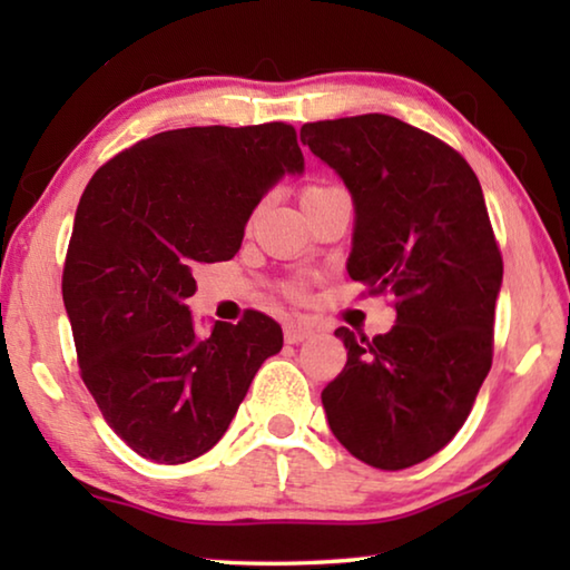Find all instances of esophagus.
Segmentation results:
<instances>
[{
  "label": "esophagus",
  "instance_id": "esophagus-1",
  "mask_svg": "<svg viewBox=\"0 0 570 570\" xmlns=\"http://www.w3.org/2000/svg\"><path fill=\"white\" fill-rule=\"evenodd\" d=\"M312 334H314V326L302 322V320H294V322H288V324L284 326V340H286L288 344L304 342V340H308V336H312Z\"/></svg>",
  "mask_w": 570,
  "mask_h": 570
}]
</instances>
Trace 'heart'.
I'll return each instance as SVG.
<instances>
[{
    "label": "heart",
    "mask_w": 570,
    "mask_h": 570,
    "mask_svg": "<svg viewBox=\"0 0 570 570\" xmlns=\"http://www.w3.org/2000/svg\"><path fill=\"white\" fill-rule=\"evenodd\" d=\"M332 190H340V186H334V183H308V186H304L302 188V206H308V204H314L316 198H322V196H326V193H332ZM304 292H306V284L304 282H292V284H286V294L288 296H304Z\"/></svg>",
    "instance_id": "1"
}]
</instances>
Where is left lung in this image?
<instances>
[{"label": "left lung", "instance_id": "8db88e82", "mask_svg": "<svg viewBox=\"0 0 570 570\" xmlns=\"http://www.w3.org/2000/svg\"><path fill=\"white\" fill-rule=\"evenodd\" d=\"M302 142L354 198L346 272L397 312L372 340L336 330L346 364L322 392L326 420L356 460L412 468L458 435L493 364L503 256L480 180L448 142L380 112L306 122Z\"/></svg>", "mask_w": 570, "mask_h": 570}]
</instances>
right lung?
<instances>
[{"label":"right lung","instance_id":"right-lung-1","mask_svg":"<svg viewBox=\"0 0 570 570\" xmlns=\"http://www.w3.org/2000/svg\"><path fill=\"white\" fill-rule=\"evenodd\" d=\"M286 122L166 130L90 178L67 246L62 298L80 377L140 458L180 465L224 438L248 384L284 344L262 312L193 326V268L236 256L248 216L284 173H302Z\"/></svg>","mask_w":570,"mask_h":570}]
</instances>
